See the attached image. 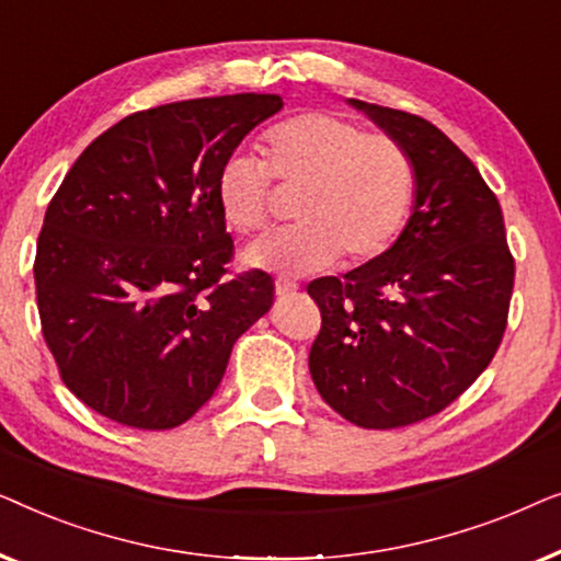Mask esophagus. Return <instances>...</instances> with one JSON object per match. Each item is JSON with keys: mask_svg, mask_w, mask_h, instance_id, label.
I'll use <instances>...</instances> for the list:
<instances>
[{"mask_svg": "<svg viewBox=\"0 0 561 561\" xmlns=\"http://www.w3.org/2000/svg\"><path fill=\"white\" fill-rule=\"evenodd\" d=\"M296 290H298V286L294 280H283V278L275 280V296L278 298H286L290 294H296Z\"/></svg>", "mask_w": 561, "mask_h": 561, "instance_id": "esophagus-1", "label": "esophagus"}]
</instances>
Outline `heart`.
<instances>
[{
	"instance_id": "heart-1",
	"label": "heart",
	"mask_w": 561,
	"mask_h": 561,
	"mask_svg": "<svg viewBox=\"0 0 561 561\" xmlns=\"http://www.w3.org/2000/svg\"><path fill=\"white\" fill-rule=\"evenodd\" d=\"M263 163L232 156L217 173V206L240 234L265 229L275 179L298 191L294 219L301 225L260 237L242 265L283 275L324 271L336 257L365 263L390 248L413 204L411 158L386 135L327 112H309L267 129Z\"/></svg>"
}]
</instances>
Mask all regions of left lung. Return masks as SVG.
<instances>
[{
    "label": "left lung",
    "mask_w": 561,
    "mask_h": 561,
    "mask_svg": "<svg viewBox=\"0 0 561 561\" xmlns=\"http://www.w3.org/2000/svg\"><path fill=\"white\" fill-rule=\"evenodd\" d=\"M411 158L416 188L398 240L342 278H317L313 386L363 428L416 424L462 396L503 340L513 257L501 204L472 160L416 114L347 99Z\"/></svg>",
    "instance_id": "8db88e82"
}]
</instances>
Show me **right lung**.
Returning <instances> with one entry per match:
<instances>
[{
    "label": "right lung",
    "mask_w": 561,
    "mask_h": 561,
    "mask_svg": "<svg viewBox=\"0 0 561 561\" xmlns=\"http://www.w3.org/2000/svg\"><path fill=\"white\" fill-rule=\"evenodd\" d=\"M275 94L191 99L129 114L81 152L45 211L35 290L71 393L133 428L181 426L214 396L273 278L225 280L232 237L217 173Z\"/></svg>",
    "instance_id": "right-lung-1"
}]
</instances>
